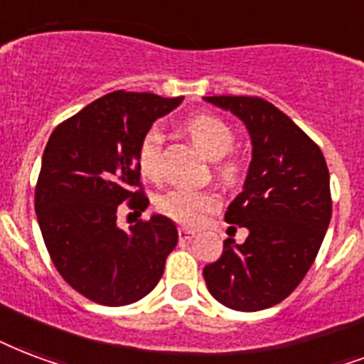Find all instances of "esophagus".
I'll return each instance as SVG.
<instances>
[{
	"label": "esophagus",
	"mask_w": 364,
	"mask_h": 364,
	"mask_svg": "<svg viewBox=\"0 0 364 364\" xmlns=\"http://www.w3.org/2000/svg\"><path fill=\"white\" fill-rule=\"evenodd\" d=\"M177 235H179V240H193L194 238V232L191 229H185V227H179Z\"/></svg>",
	"instance_id": "obj_1"
}]
</instances>
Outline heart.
I'll return each mask as SVG.
<instances>
[{
  "label": "heart",
  "instance_id": "1",
  "mask_svg": "<svg viewBox=\"0 0 364 364\" xmlns=\"http://www.w3.org/2000/svg\"><path fill=\"white\" fill-rule=\"evenodd\" d=\"M187 133L194 145L208 158L218 162V176L229 185L240 181L244 173L242 158L232 152L237 141L235 129L223 118L215 114L193 116L185 124ZM160 160H162V133L158 127H149L137 145V168L146 179L160 177ZM221 196L215 191H191V188H173L170 193L160 194L154 202L156 212L183 227H198L208 213L218 210Z\"/></svg>",
  "mask_w": 364,
  "mask_h": 364
}]
</instances>
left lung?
I'll return each instance as SVG.
<instances>
[{
  "label": "left lung",
  "mask_w": 364,
  "mask_h": 364,
  "mask_svg": "<svg viewBox=\"0 0 364 364\" xmlns=\"http://www.w3.org/2000/svg\"><path fill=\"white\" fill-rule=\"evenodd\" d=\"M206 101L246 124L254 154L244 191L225 212L227 223L250 235L244 244L223 240V254L204 267V281L219 304L262 311L288 298L317 257L332 218L328 168L317 143L262 97Z\"/></svg>",
  "instance_id": "1"
}]
</instances>
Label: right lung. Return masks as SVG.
Returning a JSON list of instances; mask_svg holds the SVG:
<instances>
[{"instance_id": "add662e5", "label": "right lung", "mask_w": 364, "mask_h": 364, "mask_svg": "<svg viewBox=\"0 0 364 364\" xmlns=\"http://www.w3.org/2000/svg\"><path fill=\"white\" fill-rule=\"evenodd\" d=\"M183 97L112 91L55 127L34 193L41 237L53 265L83 298L118 307L145 298L177 244L168 218L139 219L129 232L116 227L120 204H149L137 145Z\"/></svg>"}]
</instances>
